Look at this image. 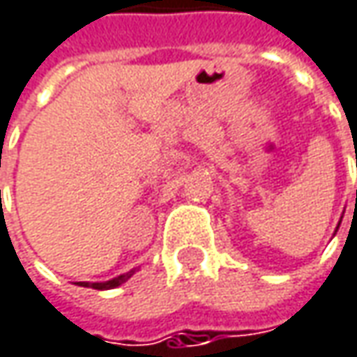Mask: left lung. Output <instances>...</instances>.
I'll return each mask as SVG.
<instances>
[{"mask_svg":"<svg viewBox=\"0 0 357 357\" xmlns=\"http://www.w3.org/2000/svg\"><path fill=\"white\" fill-rule=\"evenodd\" d=\"M356 199H357V192H356Z\"/></svg>","mask_w":357,"mask_h":357,"instance_id":"obj_1","label":"left lung"}]
</instances>
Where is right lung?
Returning <instances> with one entry per match:
<instances>
[{
  "mask_svg": "<svg viewBox=\"0 0 357 357\" xmlns=\"http://www.w3.org/2000/svg\"><path fill=\"white\" fill-rule=\"evenodd\" d=\"M135 271H129V273H125V275H121V277H116L113 281H107V283H78L80 287H93V289H98V291H102V289H115L121 283H125L131 275H133Z\"/></svg>",
  "mask_w": 357,
  "mask_h": 357,
  "instance_id": "right-lung-1",
  "label": "right lung"
}]
</instances>
